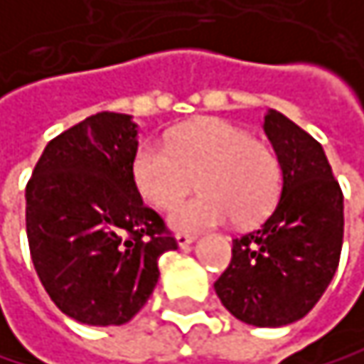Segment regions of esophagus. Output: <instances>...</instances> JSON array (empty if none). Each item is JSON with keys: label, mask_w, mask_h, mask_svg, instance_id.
I'll return each mask as SVG.
<instances>
[{"label": "esophagus", "mask_w": 364, "mask_h": 364, "mask_svg": "<svg viewBox=\"0 0 364 364\" xmlns=\"http://www.w3.org/2000/svg\"><path fill=\"white\" fill-rule=\"evenodd\" d=\"M176 243H178V247H188V245H192L194 241H196V235H188V232H176Z\"/></svg>", "instance_id": "1"}]
</instances>
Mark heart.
Masks as SVG:
<instances>
[{
	"label": "heart",
	"instance_id": "obj_1",
	"mask_svg": "<svg viewBox=\"0 0 364 364\" xmlns=\"http://www.w3.org/2000/svg\"><path fill=\"white\" fill-rule=\"evenodd\" d=\"M132 178L155 209L174 207L196 183L200 194L170 213L174 228L190 232L228 220L239 228L254 226L275 209L282 194V164L273 146L222 119L178 127L166 146L140 144Z\"/></svg>",
	"mask_w": 364,
	"mask_h": 364
}]
</instances>
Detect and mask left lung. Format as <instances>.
Masks as SVG:
<instances>
[{"label":"left lung","instance_id":"left-lung-1","mask_svg":"<svg viewBox=\"0 0 364 364\" xmlns=\"http://www.w3.org/2000/svg\"><path fill=\"white\" fill-rule=\"evenodd\" d=\"M264 132L282 164V198L258 230L232 239L215 292L237 320L284 326L314 309L339 267L343 192L322 144L294 121L269 110Z\"/></svg>","mask_w":364,"mask_h":364}]
</instances>
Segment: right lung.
I'll list each match as a JSON object with an SVG mask.
<instances>
[{
    "mask_svg": "<svg viewBox=\"0 0 364 364\" xmlns=\"http://www.w3.org/2000/svg\"><path fill=\"white\" fill-rule=\"evenodd\" d=\"M136 136L129 114H91L46 144L25 188L36 273L50 301L82 324L132 320L159 279V256L176 250L134 186Z\"/></svg>",
    "mask_w": 364,
    "mask_h": 364,
    "instance_id": "obj_1",
    "label": "right lung"
}]
</instances>
